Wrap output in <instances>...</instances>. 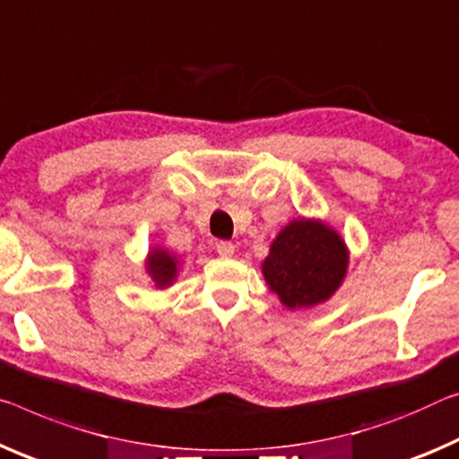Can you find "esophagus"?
<instances>
[{
    "label": "esophagus",
    "mask_w": 459,
    "mask_h": 459,
    "mask_svg": "<svg viewBox=\"0 0 459 459\" xmlns=\"http://www.w3.org/2000/svg\"><path fill=\"white\" fill-rule=\"evenodd\" d=\"M216 251L221 257H232L235 255V245H232L230 241H221L216 245Z\"/></svg>",
    "instance_id": "esophagus-1"
}]
</instances>
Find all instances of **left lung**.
Instances as JSON below:
<instances>
[{
    "label": "left lung",
    "mask_w": 459,
    "mask_h": 459,
    "mask_svg": "<svg viewBox=\"0 0 459 459\" xmlns=\"http://www.w3.org/2000/svg\"><path fill=\"white\" fill-rule=\"evenodd\" d=\"M347 247L318 221H292L269 249L264 278L286 308H308L334 294L347 273Z\"/></svg>",
    "instance_id": "8db88e82"
}]
</instances>
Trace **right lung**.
Here are the masks:
<instances>
[{"label": "right lung", "mask_w": 459, "mask_h": 459, "mask_svg": "<svg viewBox=\"0 0 459 459\" xmlns=\"http://www.w3.org/2000/svg\"><path fill=\"white\" fill-rule=\"evenodd\" d=\"M147 272L152 281H155V286L167 288L173 280H176L178 259L165 249H152L147 261Z\"/></svg>", "instance_id": "obj_1"}]
</instances>
